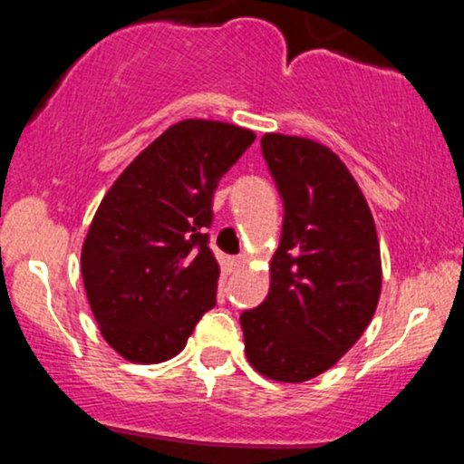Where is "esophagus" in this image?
Wrapping results in <instances>:
<instances>
[{
    "label": "esophagus",
    "mask_w": 464,
    "mask_h": 464,
    "mask_svg": "<svg viewBox=\"0 0 464 464\" xmlns=\"http://www.w3.org/2000/svg\"><path fill=\"white\" fill-rule=\"evenodd\" d=\"M231 266H233V270H242L244 266H246V257H233Z\"/></svg>",
    "instance_id": "obj_1"
}]
</instances>
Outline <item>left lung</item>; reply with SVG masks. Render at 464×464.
I'll use <instances>...</instances> for the list:
<instances>
[{"mask_svg":"<svg viewBox=\"0 0 464 464\" xmlns=\"http://www.w3.org/2000/svg\"><path fill=\"white\" fill-rule=\"evenodd\" d=\"M262 152L284 198V233L266 301L239 316L259 375L301 384L329 371L372 321L382 295L375 220L334 150L266 132Z\"/></svg>","mask_w":464,"mask_h":464,"instance_id":"left-lung-1","label":"left lung"}]
</instances>
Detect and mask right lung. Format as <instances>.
Masks as SVG:
<instances>
[{"mask_svg": "<svg viewBox=\"0 0 464 464\" xmlns=\"http://www.w3.org/2000/svg\"><path fill=\"white\" fill-rule=\"evenodd\" d=\"M253 141L242 126L183 120L106 191L80 268L95 323L124 360L174 358L216 305L220 266L207 246L214 191Z\"/></svg>", "mask_w": 464, "mask_h": 464, "instance_id": "1", "label": "right lung"}]
</instances>
